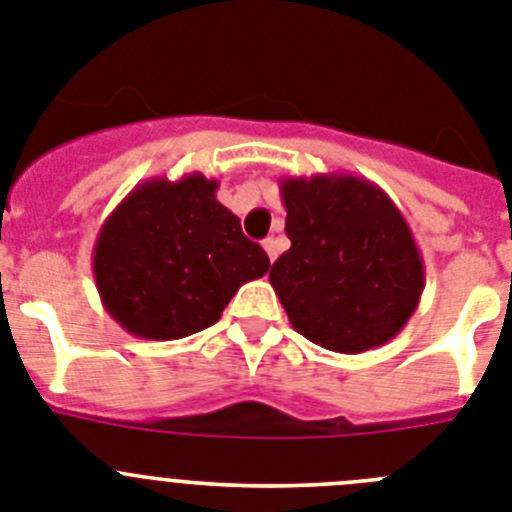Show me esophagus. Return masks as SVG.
Wrapping results in <instances>:
<instances>
[{
  "label": "esophagus",
  "instance_id": "34e87169",
  "mask_svg": "<svg viewBox=\"0 0 512 512\" xmlns=\"http://www.w3.org/2000/svg\"><path fill=\"white\" fill-rule=\"evenodd\" d=\"M264 251L269 253V261H277V256H279V241H277V238H266Z\"/></svg>",
  "mask_w": 512,
  "mask_h": 512
}]
</instances>
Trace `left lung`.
<instances>
[{
  "mask_svg": "<svg viewBox=\"0 0 512 512\" xmlns=\"http://www.w3.org/2000/svg\"><path fill=\"white\" fill-rule=\"evenodd\" d=\"M284 251L269 282L307 341L364 354L384 346L418 310L425 266L390 194L354 174L282 176Z\"/></svg>",
  "mask_w": 512,
  "mask_h": 512,
  "instance_id": "left-lung-1",
  "label": "left lung"
}]
</instances>
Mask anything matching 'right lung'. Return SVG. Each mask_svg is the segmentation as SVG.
<instances>
[{"label":"right lung","instance_id":"add662e5","mask_svg":"<svg viewBox=\"0 0 512 512\" xmlns=\"http://www.w3.org/2000/svg\"><path fill=\"white\" fill-rule=\"evenodd\" d=\"M194 171L153 176L110 212L92 271L104 310L146 341H176L220 320L241 284L264 277L269 256Z\"/></svg>","mask_w":512,"mask_h":512}]
</instances>
